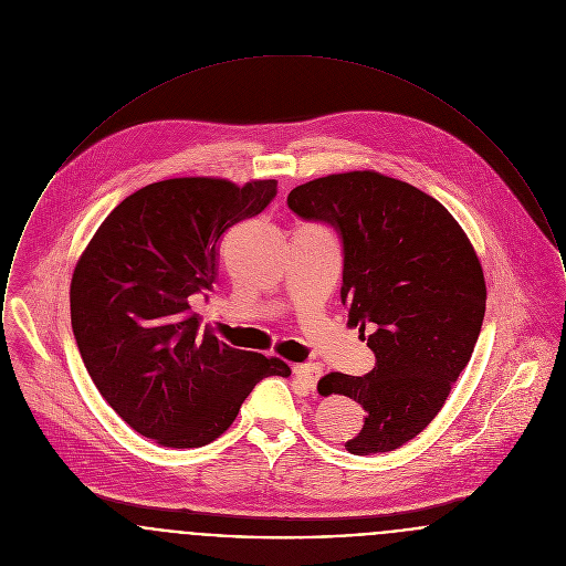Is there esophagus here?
<instances>
[{
  "mask_svg": "<svg viewBox=\"0 0 566 566\" xmlns=\"http://www.w3.org/2000/svg\"><path fill=\"white\" fill-rule=\"evenodd\" d=\"M294 374L301 379L302 384L308 388V390H315L319 377H322V367L319 365H296L294 367Z\"/></svg>",
  "mask_w": 566,
  "mask_h": 566,
  "instance_id": "obj_1",
  "label": "esophagus"
}]
</instances>
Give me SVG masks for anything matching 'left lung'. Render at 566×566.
<instances>
[{"instance_id":"8db88e82","label":"left lung","mask_w":566,"mask_h":566,"mask_svg":"<svg viewBox=\"0 0 566 566\" xmlns=\"http://www.w3.org/2000/svg\"><path fill=\"white\" fill-rule=\"evenodd\" d=\"M287 206L337 229L347 326L376 354L371 374L335 371L317 390L367 412L347 451H395L438 416L474 352L488 301L474 247L438 199L377 171L311 180L287 195Z\"/></svg>"}]
</instances>
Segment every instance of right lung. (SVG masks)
<instances>
[{"instance_id": "1", "label": "right lung", "mask_w": 566, "mask_h": 566, "mask_svg": "<svg viewBox=\"0 0 566 566\" xmlns=\"http://www.w3.org/2000/svg\"><path fill=\"white\" fill-rule=\"evenodd\" d=\"M274 195V180L154 182L115 208L76 262L71 322L83 365L122 420L160 447L210 444L260 379L292 374L281 358L229 347L190 313L212 290L221 235Z\"/></svg>"}]
</instances>
